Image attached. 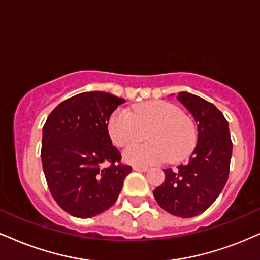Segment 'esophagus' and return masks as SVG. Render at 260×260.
Instances as JSON below:
<instances>
[{
	"mask_svg": "<svg viewBox=\"0 0 260 260\" xmlns=\"http://www.w3.org/2000/svg\"><path fill=\"white\" fill-rule=\"evenodd\" d=\"M133 169L135 170V171H140V172H146L148 171V168L147 166H140V165H134Z\"/></svg>",
	"mask_w": 260,
	"mask_h": 260,
	"instance_id": "esophagus-1",
	"label": "esophagus"
}]
</instances>
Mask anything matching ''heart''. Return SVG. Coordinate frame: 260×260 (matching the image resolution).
Instances as JSON below:
<instances>
[{"mask_svg":"<svg viewBox=\"0 0 260 260\" xmlns=\"http://www.w3.org/2000/svg\"><path fill=\"white\" fill-rule=\"evenodd\" d=\"M107 130L114 146L128 148L139 143L147 133L150 142L126 149L124 160L147 165L165 160L178 161L190 154L197 145V127L182 114L177 106L155 101L139 105L133 110L118 108L108 119Z\"/></svg>","mask_w":260,"mask_h":260,"instance_id":"b5f03b06","label":"heart"}]
</instances>
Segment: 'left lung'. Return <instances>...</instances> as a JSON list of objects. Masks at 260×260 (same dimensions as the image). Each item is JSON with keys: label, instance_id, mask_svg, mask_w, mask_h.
<instances>
[{"label": "left lung", "instance_id": "left-lung-1", "mask_svg": "<svg viewBox=\"0 0 260 260\" xmlns=\"http://www.w3.org/2000/svg\"><path fill=\"white\" fill-rule=\"evenodd\" d=\"M198 123V143L185 164L164 169L165 181L154 189L156 203L177 217L198 216L214 203L228 181L233 142L222 112L200 96H176Z\"/></svg>", "mask_w": 260, "mask_h": 260}]
</instances>
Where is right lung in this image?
Returning <instances> with one entry per match:
<instances>
[{
    "instance_id": "right-lung-1",
    "label": "right lung",
    "mask_w": 260,
    "mask_h": 260,
    "mask_svg": "<svg viewBox=\"0 0 260 260\" xmlns=\"http://www.w3.org/2000/svg\"><path fill=\"white\" fill-rule=\"evenodd\" d=\"M124 102L105 91H86L48 115L41 150L44 176L54 200L73 217L91 218L108 210L133 170L120 162L107 130L111 114Z\"/></svg>"
}]
</instances>
